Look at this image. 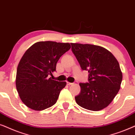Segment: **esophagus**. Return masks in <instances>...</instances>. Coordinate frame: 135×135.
<instances>
[{"label": "esophagus", "instance_id": "34e87169", "mask_svg": "<svg viewBox=\"0 0 135 135\" xmlns=\"http://www.w3.org/2000/svg\"><path fill=\"white\" fill-rule=\"evenodd\" d=\"M73 84L72 83H70L69 81H66V84H67V85L70 86V85H71V84Z\"/></svg>", "mask_w": 135, "mask_h": 135}]
</instances>
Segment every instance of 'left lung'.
<instances>
[{"instance_id":"8db88e82","label":"left lung","mask_w":135,"mask_h":135,"mask_svg":"<svg viewBox=\"0 0 135 135\" xmlns=\"http://www.w3.org/2000/svg\"><path fill=\"white\" fill-rule=\"evenodd\" d=\"M71 51L83 70L88 71V83H80L76 103L88 110L98 111L108 106L119 91L122 73L112 53L102 47L71 43Z\"/></svg>"}]
</instances>
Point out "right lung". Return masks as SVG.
I'll return each mask as SVG.
<instances>
[{"instance_id": "obj_1", "label": "right lung", "mask_w": 135, "mask_h": 135, "mask_svg": "<svg viewBox=\"0 0 135 135\" xmlns=\"http://www.w3.org/2000/svg\"><path fill=\"white\" fill-rule=\"evenodd\" d=\"M70 47L69 43L40 41L25 52L18 65L16 87L21 100L29 108L42 110L56 103L66 82L48 76L56 71L59 59Z\"/></svg>"}]
</instances>
